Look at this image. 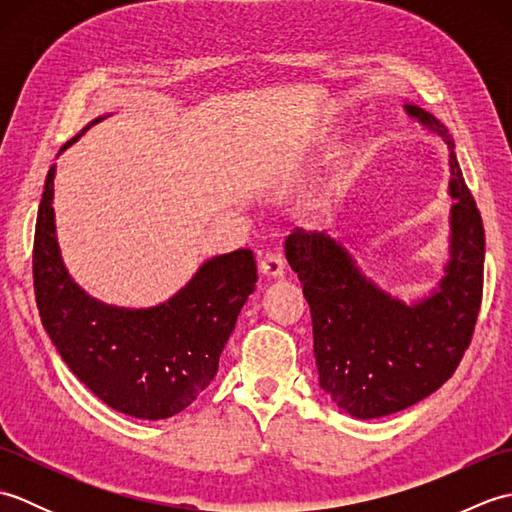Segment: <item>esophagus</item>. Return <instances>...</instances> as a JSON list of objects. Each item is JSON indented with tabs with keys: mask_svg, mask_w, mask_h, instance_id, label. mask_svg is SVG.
<instances>
[{
	"mask_svg": "<svg viewBox=\"0 0 512 512\" xmlns=\"http://www.w3.org/2000/svg\"><path fill=\"white\" fill-rule=\"evenodd\" d=\"M259 273H262L266 279H277L284 275V259H281L279 253H266L262 259H259Z\"/></svg>",
	"mask_w": 512,
	"mask_h": 512,
	"instance_id": "esophagus-1",
	"label": "esophagus"
}]
</instances>
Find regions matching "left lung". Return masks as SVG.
Returning <instances> with one entry per match:
<instances>
[{"label": "left lung", "mask_w": 512, "mask_h": 512, "mask_svg": "<svg viewBox=\"0 0 512 512\" xmlns=\"http://www.w3.org/2000/svg\"><path fill=\"white\" fill-rule=\"evenodd\" d=\"M405 114L449 151V262L429 295L407 303L358 268L341 239L297 228L286 239L312 314L319 387L354 418H383L440 389L471 343L484 284V224L455 158V143L418 105Z\"/></svg>", "instance_id": "left-lung-1"}]
</instances>
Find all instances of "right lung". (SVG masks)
Segmentation results:
<instances>
[{
  "mask_svg": "<svg viewBox=\"0 0 512 512\" xmlns=\"http://www.w3.org/2000/svg\"><path fill=\"white\" fill-rule=\"evenodd\" d=\"M54 173L57 165L43 187L32 253L43 328L72 374L107 407L140 420L176 416L217 374L237 314L255 290L253 253L237 248L206 259L187 286L158 306H110L90 297L63 264L52 209Z\"/></svg>",
  "mask_w": 512,
  "mask_h": 512,
  "instance_id": "right-lung-1",
  "label": "right lung"
}]
</instances>
